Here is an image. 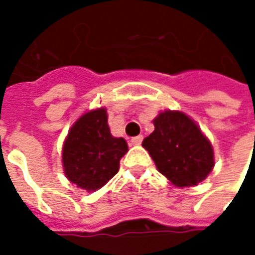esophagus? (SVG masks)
<instances>
[{
	"label": "esophagus",
	"instance_id": "obj_1",
	"mask_svg": "<svg viewBox=\"0 0 255 255\" xmlns=\"http://www.w3.org/2000/svg\"><path fill=\"white\" fill-rule=\"evenodd\" d=\"M142 140H143V136L142 135H138V136H135V138L131 139V144H140L142 143Z\"/></svg>",
	"mask_w": 255,
	"mask_h": 255
}]
</instances>
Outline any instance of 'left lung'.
I'll return each instance as SVG.
<instances>
[{
	"label": "left lung",
	"mask_w": 255,
	"mask_h": 255,
	"mask_svg": "<svg viewBox=\"0 0 255 255\" xmlns=\"http://www.w3.org/2000/svg\"><path fill=\"white\" fill-rule=\"evenodd\" d=\"M142 146L157 169L177 187L195 186L213 169V149L195 123L182 112L165 111Z\"/></svg>",
	"instance_id": "1"
}]
</instances>
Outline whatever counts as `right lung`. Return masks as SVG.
<instances>
[{
  "label": "right lung",
  "instance_id": "add662e5",
  "mask_svg": "<svg viewBox=\"0 0 255 255\" xmlns=\"http://www.w3.org/2000/svg\"><path fill=\"white\" fill-rule=\"evenodd\" d=\"M128 151L124 138L112 136L106 109L86 113L73 124L63 147V164L69 182L95 191L119 172Z\"/></svg>",
  "mask_w": 255,
  "mask_h": 255
}]
</instances>
